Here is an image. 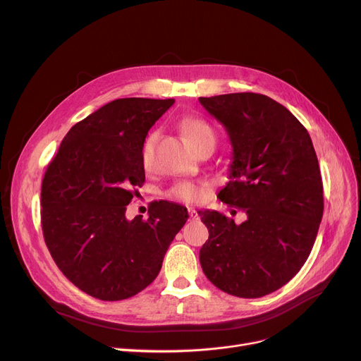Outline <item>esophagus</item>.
<instances>
[{"instance_id": "obj_1", "label": "esophagus", "mask_w": 361, "mask_h": 361, "mask_svg": "<svg viewBox=\"0 0 361 361\" xmlns=\"http://www.w3.org/2000/svg\"><path fill=\"white\" fill-rule=\"evenodd\" d=\"M188 213H189V217L192 220H198L200 216H198V211L194 209V208H188Z\"/></svg>"}]
</instances>
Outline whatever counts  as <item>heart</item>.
Returning <instances> with one entry per match:
<instances>
[{"label":"heart","instance_id":"1","mask_svg":"<svg viewBox=\"0 0 361 361\" xmlns=\"http://www.w3.org/2000/svg\"><path fill=\"white\" fill-rule=\"evenodd\" d=\"M182 131H183V135L186 137L188 142L194 148H198L200 145L207 144V142H216L214 130L211 128V126L205 121H202L200 118L183 119ZM156 141H157V133H152L142 144L141 163H142V167L145 169V171L152 169V166H153ZM205 194H207L205 185L197 183V182H189V180L176 183L167 192V195L171 198L182 201V202H188V204L201 201L205 197Z\"/></svg>","mask_w":361,"mask_h":361}]
</instances>
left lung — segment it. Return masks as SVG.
Listing matches in <instances>:
<instances>
[{
  "instance_id": "obj_1",
  "label": "left lung",
  "mask_w": 361,
  "mask_h": 361,
  "mask_svg": "<svg viewBox=\"0 0 361 361\" xmlns=\"http://www.w3.org/2000/svg\"><path fill=\"white\" fill-rule=\"evenodd\" d=\"M200 103L233 147L230 182L217 197L247 216L236 224L219 211H198L209 233L200 262L224 293L262 298L287 284L310 255L324 214L319 163L307 130L271 97L230 93Z\"/></svg>"
}]
</instances>
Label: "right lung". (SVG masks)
Wrapping results in <instances>:
<instances>
[{
  "mask_svg": "<svg viewBox=\"0 0 361 361\" xmlns=\"http://www.w3.org/2000/svg\"><path fill=\"white\" fill-rule=\"evenodd\" d=\"M173 99H116L77 122L42 180V230L62 274L99 300L116 302L150 286L188 220L185 207L159 201L148 219L126 205L145 180L141 148Z\"/></svg>",
  "mask_w": 361,
  "mask_h": 361,
  "instance_id": "add662e5",
  "label": "right lung"
}]
</instances>
